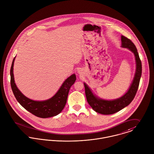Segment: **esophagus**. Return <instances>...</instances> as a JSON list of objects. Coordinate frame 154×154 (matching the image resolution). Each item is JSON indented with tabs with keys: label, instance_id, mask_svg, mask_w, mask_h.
Returning <instances> with one entry per match:
<instances>
[{
	"label": "esophagus",
	"instance_id": "obj_1",
	"mask_svg": "<svg viewBox=\"0 0 154 154\" xmlns=\"http://www.w3.org/2000/svg\"><path fill=\"white\" fill-rule=\"evenodd\" d=\"M81 71H82V70L80 69H78V73H79V74H80V72H81Z\"/></svg>",
	"mask_w": 154,
	"mask_h": 154
}]
</instances>
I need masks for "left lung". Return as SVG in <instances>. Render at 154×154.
Masks as SVG:
<instances>
[{
    "label": "left lung",
    "mask_w": 154,
    "mask_h": 154,
    "mask_svg": "<svg viewBox=\"0 0 154 154\" xmlns=\"http://www.w3.org/2000/svg\"><path fill=\"white\" fill-rule=\"evenodd\" d=\"M121 47L128 48L134 53L135 58L136 70L134 79L128 91L119 98L112 100L103 99L96 96L85 83V96L87 102L96 112L102 115H112L128 106L134 100L139 85L142 75V63L134 44L126 37L121 36Z\"/></svg>",
    "instance_id": "8db88e82"
}]
</instances>
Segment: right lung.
Here are the masks:
<instances>
[{"instance_id":"obj_1","label":"right lung","mask_w":154,"mask_h":154,"mask_svg":"<svg viewBox=\"0 0 154 154\" xmlns=\"http://www.w3.org/2000/svg\"><path fill=\"white\" fill-rule=\"evenodd\" d=\"M15 58L13 60L10 71L11 85L14 94L19 103L26 110L41 118H51L60 113L66 106L69 88L76 80L75 74H72L68 77L50 99L40 101L34 100L22 94L15 82L14 66Z\"/></svg>"}]
</instances>
